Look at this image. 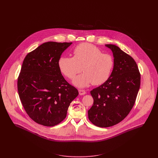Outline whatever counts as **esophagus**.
<instances>
[{"label":"esophagus","mask_w":158,"mask_h":158,"mask_svg":"<svg viewBox=\"0 0 158 158\" xmlns=\"http://www.w3.org/2000/svg\"><path fill=\"white\" fill-rule=\"evenodd\" d=\"M78 92H79V94L80 95H85L86 94V91L85 90L80 89V90H78Z\"/></svg>","instance_id":"1"}]
</instances>
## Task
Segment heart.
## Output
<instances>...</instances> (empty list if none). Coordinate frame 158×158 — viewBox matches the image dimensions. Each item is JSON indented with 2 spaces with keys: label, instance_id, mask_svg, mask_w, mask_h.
<instances>
[{
  "label": "heart",
  "instance_id": "b5f03b06",
  "mask_svg": "<svg viewBox=\"0 0 158 158\" xmlns=\"http://www.w3.org/2000/svg\"><path fill=\"white\" fill-rule=\"evenodd\" d=\"M73 56H61L58 61L61 72L69 79L73 78L82 69L83 73L76 77L72 83L80 88L90 84L100 85L105 83L112 73L114 61L113 56L88 43L76 46Z\"/></svg>",
  "mask_w": 158,
  "mask_h": 158
}]
</instances>
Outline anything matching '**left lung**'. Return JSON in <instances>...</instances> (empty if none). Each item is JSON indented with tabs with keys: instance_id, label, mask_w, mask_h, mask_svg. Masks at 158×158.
Here are the masks:
<instances>
[{
	"instance_id": "1",
	"label": "left lung",
	"mask_w": 158,
	"mask_h": 158,
	"mask_svg": "<svg viewBox=\"0 0 158 158\" xmlns=\"http://www.w3.org/2000/svg\"><path fill=\"white\" fill-rule=\"evenodd\" d=\"M113 52L114 65L109 79L90 91L94 103L88 118L106 128L123 120L133 108L140 88V75L134 59L118 46L106 44Z\"/></svg>"
}]
</instances>
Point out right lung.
Masks as SVG:
<instances>
[{
	"instance_id": "add662e5",
	"label": "right lung",
	"mask_w": 158,
	"mask_h": 158,
	"mask_svg": "<svg viewBox=\"0 0 158 158\" xmlns=\"http://www.w3.org/2000/svg\"><path fill=\"white\" fill-rule=\"evenodd\" d=\"M72 44L47 42L23 60L18 79V94L26 113L38 124L46 127L59 124L78 95L58 66L61 54Z\"/></svg>"
}]
</instances>
